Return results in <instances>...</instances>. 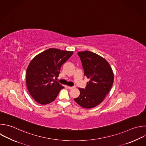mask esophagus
Here are the masks:
<instances>
[{
	"label": "esophagus",
	"mask_w": 146,
	"mask_h": 146,
	"mask_svg": "<svg viewBox=\"0 0 146 146\" xmlns=\"http://www.w3.org/2000/svg\"><path fill=\"white\" fill-rule=\"evenodd\" d=\"M75 87H70V86H68V88L70 89V90H71L72 88H74Z\"/></svg>",
	"instance_id": "34e87169"
}]
</instances>
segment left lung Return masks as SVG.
<instances>
[{"label": "left lung", "instance_id": "8db88e82", "mask_svg": "<svg viewBox=\"0 0 146 146\" xmlns=\"http://www.w3.org/2000/svg\"><path fill=\"white\" fill-rule=\"evenodd\" d=\"M84 75L89 82L85 88H79L80 95L74 100L86 108L95 107L103 102L113 83V74L107 60L88 51L78 52Z\"/></svg>", "mask_w": 146, "mask_h": 146}]
</instances>
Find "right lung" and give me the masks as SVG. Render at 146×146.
I'll use <instances>...</instances> for the list:
<instances>
[{
    "label": "right lung",
    "instance_id": "1",
    "mask_svg": "<svg viewBox=\"0 0 146 146\" xmlns=\"http://www.w3.org/2000/svg\"><path fill=\"white\" fill-rule=\"evenodd\" d=\"M72 54V51L49 48L31 61L26 71V84L30 94L36 102L47 104L56 99L64 87L55 79Z\"/></svg>",
    "mask_w": 146,
    "mask_h": 146
}]
</instances>
